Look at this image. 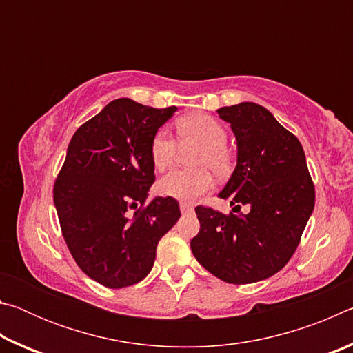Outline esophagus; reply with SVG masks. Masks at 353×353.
<instances>
[{
    "label": "esophagus",
    "mask_w": 353,
    "mask_h": 353,
    "mask_svg": "<svg viewBox=\"0 0 353 353\" xmlns=\"http://www.w3.org/2000/svg\"><path fill=\"white\" fill-rule=\"evenodd\" d=\"M181 212H182V213L193 212V205H191L190 202H181Z\"/></svg>",
    "instance_id": "1"
}]
</instances>
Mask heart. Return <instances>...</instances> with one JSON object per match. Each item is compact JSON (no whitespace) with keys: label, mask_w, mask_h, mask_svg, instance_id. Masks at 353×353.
I'll list each match as a JSON object with an SVG mask.
<instances>
[{"label":"heart","mask_w":353,"mask_h":353,"mask_svg":"<svg viewBox=\"0 0 353 353\" xmlns=\"http://www.w3.org/2000/svg\"><path fill=\"white\" fill-rule=\"evenodd\" d=\"M176 135L181 145H199L191 159L193 170H172L159 182V191L179 201H193L212 188L214 176L223 177L232 168V154L227 143V130L216 118L208 113H191L176 124ZM177 143L168 130L160 129L152 135L149 154L152 165L163 171L176 159Z\"/></svg>","instance_id":"obj_1"}]
</instances>
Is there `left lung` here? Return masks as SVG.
<instances>
[{"mask_svg":"<svg viewBox=\"0 0 353 353\" xmlns=\"http://www.w3.org/2000/svg\"><path fill=\"white\" fill-rule=\"evenodd\" d=\"M218 113L238 143L236 168L219 193L235 207L229 214L207 205L194 208L201 229L190 243L191 252L227 283L260 282L296 252L314 207V183L301 141L270 110L241 103ZM241 205L250 213L235 215Z\"/></svg>","mask_w":353,"mask_h":353,"instance_id":"1","label":"left lung"}]
</instances>
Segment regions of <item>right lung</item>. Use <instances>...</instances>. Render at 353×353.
<instances>
[{"label":"right lung","mask_w":353,"mask_h":353,"mask_svg":"<svg viewBox=\"0 0 353 353\" xmlns=\"http://www.w3.org/2000/svg\"><path fill=\"white\" fill-rule=\"evenodd\" d=\"M174 112L119 98L68 145L52 190L59 224L77 266L107 288L141 282L160 238L181 218L174 198L146 202L155 181L149 145Z\"/></svg>","instance_id":"1"}]
</instances>
